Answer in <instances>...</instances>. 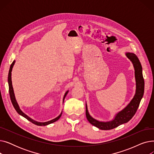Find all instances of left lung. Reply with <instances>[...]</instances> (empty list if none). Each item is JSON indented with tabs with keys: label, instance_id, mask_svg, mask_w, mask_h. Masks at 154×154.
Listing matches in <instances>:
<instances>
[{
	"label": "left lung",
	"instance_id": "left-lung-1",
	"mask_svg": "<svg viewBox=\"0 0 154 154\" xmlns=\"http://www.w3.org/2000/svg\"><path fill=\"white\" fill-rule=\"evenodd\" d=\"M126 56L132 62L135 69V77L136 81V91L134 98L127 106L116 115L114 119L109 122H100L94 119L88 113L87 103L85 114L86 117L92 125L101 130H110L120 125L128 122L136 113L144 92V79L142 75V68L141 63L137 55L134 53L127 52Z\"/></svg>",
	"mask_w": 154,
	"mask_h": 154
}]
</instances>
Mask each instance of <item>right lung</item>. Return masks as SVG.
Here are the masks:
<instances>
[{
  "instance_id": "1",
  "label": "right lung",
  "mask_w": 154,
  "mask_h": 154,
  "mask_svg": "<svg viewBox=\"0 0 154 154\" xmlns=\"http://www.w3.org/2000/svg\"><path fill=\"white\" fill-rule=\"evenodd\" d=\"M15 61L14 60V62L12 63L11 66V67H10V69H9V75H8V83H9V94H10V97H11V102H12V103L13 105V106L14 107V109H15V110L17 111V112L19 114H20V116H23V117H25L26 119H27L29 121H30V122H31L32 123H33L37 125H39V126H45V125H48L50 124H52L53 122H55V121L58 120L60 117H61V115H62V113L61 114L57 117L55 118L53 120H51L50 121H48V122H37V121L32 119L30 117H29V116H27L26 114H24V113L20 110L19 105L17 102V101H16V99H15V95H14V89H13V87H12V79H11V74H12V68H13V66L14 65L15 63ZM68 91L66 92V94H65L64 96H63V102L64 101V99L65 98H66V97L68 93Z\"/></svg>"
}]
</instances>
